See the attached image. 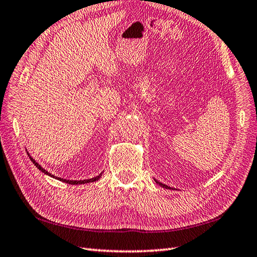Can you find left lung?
I'll list each match as a JSON object with an SVG mask.
<instances>
[{"instance_id": "1", "label": "left lung", "mask_w": 257, "mask_h": 257, "mask_svg": "<svg viewBox=\"0 0 257 257\" xmlns=\"http://www.w3.org/2000/svg\"><path fill=\"white\" fill-rule=\"evenodd\" d=\"M155 181H156V183L157 184H159V185H161L162 188H166V189H171L170 187H168V185H166V184H163V183H161V182H159V181H157V180L155 179Z\"/></svg>"}]
</instances>
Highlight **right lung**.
Masks as SVG:
<instances>
[{
  "mask_svg": "<svg viewBox=\"0 0 257 257\" xmlns=\"http://www.w3.org/2000/svg\"><path fill=\"white\" fill-rule=\"evenodd\" d=\"M27 155L30 156V154L29 152H27ZM30 159H31V161L34 163V165L36 166V168L38 169V170H41L42 172H44L45 174H47V176H50V177H52V178H55V179H57V180H59V181H62V182H65V183H68V184H85V183H89V182H95V181H97V180H99L100 178H101V174H102V172L99 174V176H97V177H95V178H92V179H87V180H67V179H62V178H57V177H55L54 176V174H52V173H50L48 171H46L44 168H42V166H40L38 165V163L33 159V158L30 156Z\"/></svg>",
  "mask_w": 257,
  "mask_h": 257,
  "instance_id": "1",
  "label": "right lung"
}]
</instances>
